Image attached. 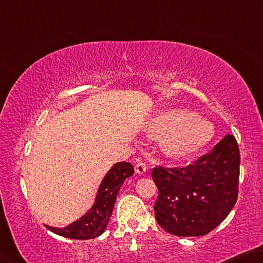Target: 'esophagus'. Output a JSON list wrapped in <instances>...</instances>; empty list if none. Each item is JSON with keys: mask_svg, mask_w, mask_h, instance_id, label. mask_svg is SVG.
Listing matches in <instances>:
<instances>
[{"mask_svg": "<svg viewBox=\"0 0 263 263\" xmlns=\"http://www.w3.org/2000/svg\"><path fill=\"white\" fill-rule=\"evenodd\" d=\"M135 171L137 174H144L146 172V165L143 162H139L135 166Z\"/></svg>", "mask_w": 263, "mask_h": 263, "instance_id": "esophagus-1", "label": "esophagus"}]
</instances>
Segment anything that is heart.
I'll return each mask as SVG.
<instances>
[{
  "label": "heart",
  "instance_id": "b5f03b06",
  "mask_svg": "<svg viewBox=\"0 0 263 263\" xmlns=\"http://www.w3.org/2000/svg\"><path fill=\"white\" fill-rule=\"evenodd\" d=\"M214 132L208 119L178 107L158 113L148 127L151 139L164 140V153L173 160L187 159L199 153L213 139Z\"/></svg>",
  "mask_w": 263,
  "mask_h": 263
}]
</instances>
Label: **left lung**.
<instances>
[{"label":"left lung","instance_id":"8db88e82","mask_svg":"<svg viewBox=\"0 0 263 263\" xmlns=\"http://www.w3.org/2000/svg\"><path fill=\"white\" fill-rule=\"evenodd\" d=\"M240 155L236 139L225 136L191 165L153 168L158 187L155 216L165 231L201 237L228 217L238 197Z\"/></svg>","mask_w":263,"mask_h":263}]
</instances>
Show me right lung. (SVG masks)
Returning a JSON list of instances; mask_svg holds the SVG:
<instances>
[{
	"label": "right lung",
	"mask_w": 263,
	"mask_h": 263,
	"mask_svg": "<svg viewBox=\"0 0 263 263\" xmlns=\"http://www.w3.org/2000/svg\"><path fill=\"white\" fill-rule=\"evenodd\" d=\"M133 174L134 167L130 163L120 162L114 164L101 180L91 208L82 217L61 229L49 225L45 227L49 231L64 238L87 240L99 237L107 227L120 188L124 180Z\"/></svg>",
	"instance_id": "obj_1"
}]
</instances>
